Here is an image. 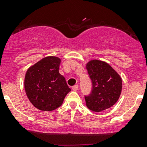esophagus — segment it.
<instances>
[{
  "label": "esophagus",
  "mask_w": 147,
  "mask_h": 147,
  "mask_svg": "<svg viewBox=\"0 0 147 147\" xmlns=\"http://www.w3.org/2000/svg\"><path fill=\"white\" fill-rule=\"evenodd\" d=\"M78 88H79V86H78L77 85H74V86L72 87V90H74V91H76V90H78Z\"/></svg>",
  "instance_id": "1"
}]
</instances>
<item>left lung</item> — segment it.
<instances>
[{"mask_svg": "<svg viewBox=\"0 0 147 147\" xmlns=\"http://www.w3.org/2000/svg\"><path fill=\"white\" fill-rule=\"evenodd\" d=\"M92 82V91L85 96L86 106L94 112H101L115 105L122 89L121 76L108 63L93 59L86 65Z\"/></svg>", "mask_w": 147, "mask_h": 147, "instance_id": "1", "label": "left lung"}]
</instances>
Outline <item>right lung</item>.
I'll return each instance as SVG.
<instances>
[{
	"label": "right lung",
	"instance_id": "right-lung-1",
	"mask_svg": "<svg viewBox=\"0 0 147 147\" xmlns=\"http://www.w3.org/2000/svg\"><path fill=\"white\" fill-rule=\"evenodd\" d=\"M60 62L59 57L50 56L27 70L24 80L26 93L38 110L52 111L58 108L71 91L65 77L59 73Z\"/></svg>",
	"mask_w": 147,
	"mask_h": 147
}]
</instances>
